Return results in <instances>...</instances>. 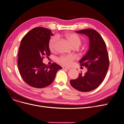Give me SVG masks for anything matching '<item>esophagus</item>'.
Here are the masks:
<instances>
[{"label": "esophagus", "instance_id": "1", "mask_svg": "<svg viewBox=\"0 0 124 124\" xmlns=\"http://www.w3.org/2000/svg\"><path fill=\"white\" fill-rule=\"evenodd\" d=\"M62 69H63L69 70L70 68H69V67H65V66H63V67H62Z\"/></svg>", "mask_w": 124, "mask_h": 124}]
</instances>
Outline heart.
Returning a JSON list of instances; mask_svg holds the SVG:
<instances>
[{
    "label": "heart",
    "instance_id": "obj_1",
    "mask_svg": "<svg viewBox=\"0 0 124 124\" xmlns=\"http://www.w3.org/2000/svg\"><path fill=\"white\" fill-rule=\"evenodd\" d=\"M66 38L72 47H79L81 44V40L77 35L73 33H69L66 35ZM57 41V37H54L52 38L48 43V47L50 51H53L55 47V44ZM74 59L73 56H63L57 58V61L64 66H69Z\"/></svg>",
    "mask_w": 124,
    "mask_h": 124
}]
</instances>
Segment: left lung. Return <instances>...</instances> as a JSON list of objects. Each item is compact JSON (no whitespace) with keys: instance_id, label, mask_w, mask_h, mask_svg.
<instances>
[{"instance_id":"left-lung-1","label":"left lung","mask_w":124,"mask_h":124,"mask_svg":"<svg viewBox=\"0 0 124 124\" xmlns=\"http://www.w3.org/2000/svg\"><path fill=\"white\" fill-rule=\"evenodd\" d=\"M76 32L89 38V49L79 62L87 71L84 75L81 72L77 78L71 80L70 83L78 91L88 92L98 87L104 80L109 66L108 55L106 43L95 30L86 29Z\"/></svg>"}]
</instances>
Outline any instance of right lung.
Listing matches in <instances>:
<instances>
[{
	"label": "right lung",
	"mask_w": 124,
	"mask_h": 124,
	"mask_svg": "<svg viewBox=\"0 0 124 124\" xmlns=\"http://www.w3.org/2000/svg\"><path fill=\"white\" fill-rule=\"evenodd\" d=\"M50 29L42 27L30 31L22 39L18 54V68L26 83L35 88H43L54 81L62 67L56 63L47 66L43 63L44 56L51 54L48 43L53 36Z\"/></svg>",
	"instance_id": "1"
}]
</instances>
